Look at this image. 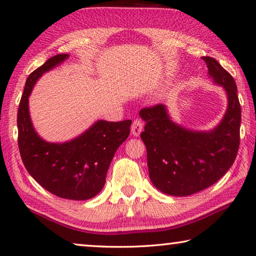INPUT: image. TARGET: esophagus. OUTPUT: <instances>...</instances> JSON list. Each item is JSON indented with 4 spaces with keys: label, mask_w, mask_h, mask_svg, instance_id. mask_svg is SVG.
Listing matches in <instances>:
<instances>
[{
    "label": "esophagus",
    "mask_w": 256,
    "mask_h": 256,
    "mask_svg": "<svg viewBox=\"0 0 256 256\" xmlns=\"http://www.w3.org/2000/svg\"><path fill=\"white\" fill-rule=\"evenodd\" d=\"M142 129H144V124L142 120H140V119H136V120H134V122L132 124V134L134 136L138 137V136L142 134Z\"/></svg>",
    "instance_id": "obj_1"
}]
</instances>
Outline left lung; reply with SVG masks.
I'll return each mask as SVG.
<instances>
[{
    "label": "left lung",
    "instance_id": "left-lung-1",
    "mask_svg": "<svg viewBox=\"0 0 256 256\" xmlns=\"http://www.w3.org/2000/svg\"><path fill=\"white\" fill-rule=\"evenodd\" d=\"M202 60L208 76L228 96L226 112L216 128L196 132L182 127L160 104L139 112L146 122L140 137L147 148L150 180L169 196H186L206 189L226 174L238 154L241 106L236 84L216 60Z\"/></svg>",
    "mask_w": 256,
    "mask_h": 256
}]
</instances>
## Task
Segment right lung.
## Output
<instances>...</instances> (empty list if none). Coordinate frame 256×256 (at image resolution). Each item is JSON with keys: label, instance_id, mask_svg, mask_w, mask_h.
<instances>
[{"label": "right lung", "instance_id": "right-lung-1", "mask_svg": "<svg viewBox=\"0 0 256 256\" xmlns=\"http://www.w3.org/2000/svg\"><path fill=\"white\" fill-rule=\"evenodd\" d=\"M67 58L68 54L50 57L26 80L18 112V149L26 170L44 189L62 199L88 200L105 186L109 166L128 138L132 120H98L78 137L60 144L42 139L30 120L28 97L40 77Z\"/></svg>", "mask_w": 256, "mask_h": 256}]
</instances>
